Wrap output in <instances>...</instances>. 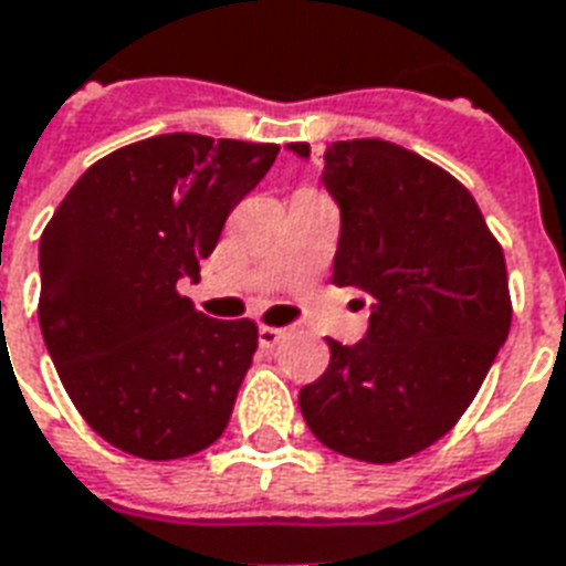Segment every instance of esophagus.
<instances>
[{
    "mask_svg": "<svg viewBox=\"0 0 566 566\" xmlns=\"http://www.w3.org/2000/svg\"><path fill=\"white\" fill-rule=\"evenodd\" d=\"M283 338H286V328L259 326V344H262V347H274V344H280Z\"/></svg>",
    "mask_w": 566,
    "mask_h": 566,
    "instance_id": "esophagus-1",
    "label": "esophagus"
}]
</instances>
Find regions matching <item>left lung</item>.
<instances>
[{
    "instance_id": "8db88e82",
    "label": "left lung",
    "mask_w": 566,
    "mask_h": 566,
    "mask_svg": "<svg viewBox=\"0 0 566 566\" xmlns=\"http://www.w3.org/2000/svg\"><path fill=\"white\" fill-rule=\"evenodd\" d=\"M319 182L340 210L332 280L371 304L366 338L328 340L298 408L332 451L396 463L454 427L506 344V259L467 188L408 148L332 143Z\"/></svg>"
}]
</instances>
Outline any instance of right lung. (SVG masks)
I'll return each instance as SVG.
<instances>
[{
  "mask_svg": "<svg viewBox=\"0 0 566 566\" xmlns=\"http://www.w3.org/2000/svg\"><path fill=\"white\" fill-rule=\"evenodd\" d=\"M280 146L164 134L87 167L39 243V326L91 430L143 460L210 448L259 347L252 319H210L200 280L228 212Z\"/></svg>",
  "mask_w": 566,
  "mask_h": 566,
  "instance_id": "right-lung-1",
  "label": "right lung"
}]
</instances>
